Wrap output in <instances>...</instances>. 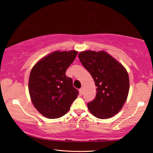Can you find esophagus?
<instances>
[{
	"mask_svg": "<svg viewBox=\"0 0 153 153\" xmlns=\"http://www.w3.org/2000/svg\"><path fill=\"white\" fill-rule=\"evenodd\" d=\"M79 92H80V94L81 95H82V94L83 93V88H81L80 90H79Z\"/></svg>",
	"mask_w": 153,
	"mask_h": 153,
	"instance_id": "1",
	"label": "esophagus"
}]
</instances>
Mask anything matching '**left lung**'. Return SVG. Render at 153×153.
I'll use <instances>...</instances> for the list:
<instances>
[{"label": "left lung", "instance_id": "obj_1", "mask_svg": "<svg viewBox=\"0 0 153 153\" xmlns=\"http://www.w3.org/2000/svg\"><path fill=\"white\" fill-rule=\"evenodd\" d=\"M79 58L97 86L95 98L88 103L90 112L100 119L118 114L126 101L129 88V76L124 67L103 51H83Z\"/></svg>", "mask_w": 153, "mask_h": 153}]
</instances>
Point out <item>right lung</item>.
<instances>
[{"label": "right lung", "mask_w": 153, "mask_h": 153, "mask_svg": "<svg viewBox=\"0 0 153 153\" xmlns=\"http://www.w3.org/2000/svg\"><path fill=\"white\" fill-rule=\"evenodd\" d=\"M78 52L55 51L37 62L31 70L28 90L36 109L46 118H58L70 110L79 95L67 69Z\"/></svg>", "instance_id": "obj_1"}]
</instances>
